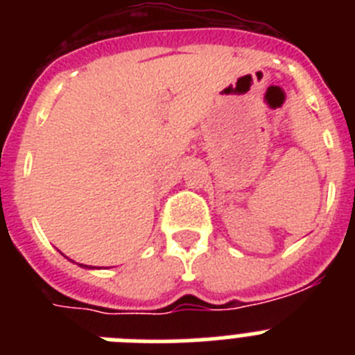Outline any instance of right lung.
I'll return each mask as SVG.
<instances>
[{"label":"right lung","mask_w":355,"mask_h":355,"mask_svg":"<svg viewBox=\"0 0 355 355\" xmlns=\"http://www.w3.org/2000/svg\"><path fill=\"white\" fill-rule=\"evenodd\" d=\"M71 261H72V259H71ZM72 263H74V261H72ZM81 266V268H89V270H92V268H96V266H89V265H80Z\"/></svg>","instance_id":"obj_1"}]
</instances>
